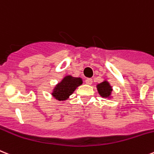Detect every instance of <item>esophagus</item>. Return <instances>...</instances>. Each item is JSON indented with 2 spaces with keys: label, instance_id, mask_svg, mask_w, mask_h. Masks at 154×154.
Masks as SVG:
<instances>
[{
  "label": "esophagus",
  "instance_id": "1",
  "mask_svg": "<svg viewBox=\"0 0 154 154\" xmlns=\"http://www.w3.org/2000/svg\"><path fill=\"white\" fill-rule=\"evenodd\" d=\"M85 83L87 84V85H91L92 84V79H91V78H87V79L85 80Z\"/></svg>",
  "mask_w": 154,
  "mask_h": 154
}]
</instances>
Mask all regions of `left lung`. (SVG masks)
Returning <instances> with one entry per match:
<instances>
[{
	"instance_id": "left-lung-1",
	"label": "left lung",
	"mask_w": 154,
	"mask_h": 154,
	"mask_svg": "<svg viewBox=\"0 0 154 154\" xmlns=\"http://www.w3.org/2000/svg\"><path fill=\"white\" fill-rule=\"evenodd\" d=\"M97 91L101 97L106 99H112V92L113 91L112 85L107 80H104L101 83L97 85Z\"/></svg>"
}]
</instances>
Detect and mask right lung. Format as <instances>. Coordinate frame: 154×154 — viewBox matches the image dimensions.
<instances>
[{
    "mask_svg": "<svg viewBox=\"0 0 154 154\" xmlns=\"http://www.w3.org/2000/svg\"><path fill=\"white\" fill-rule=\"evenodd\" d=\"M83 83L81 77H75L71 75H66L62 81L54 86L51 95L59 101L66 100L73 94L76 88Z\"/></svg>",
    "mask_w": 154,
    "mask_h": 154,
    "instance_id": "obj_1",
    "label": "right lung"
}]
</instances>
